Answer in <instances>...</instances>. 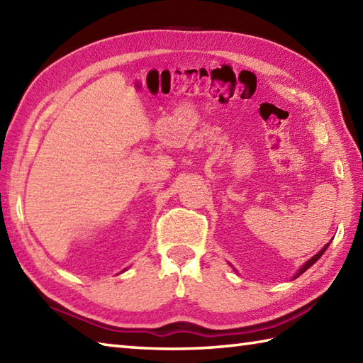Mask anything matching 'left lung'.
<instances>
[{"label": "left lung", "mask_w": 363, "mask_h": 363, "mask_svg": "<svg viewBox=\"0 0 363 363\" xmlns=\"http://www.w3.org/2000/svg\"><path fill=\"white\" fill-rule=\"evenodd\" d=\"M328 246H329V243H326L325 246H323V250H320V251H318L317 254H315V256H313V257H311L309 260H307V262H306V264H304L303 267H301V268L298 269V272H296V274H295V276H293V279H295V277H298V276H301V274H303V273L306 272V269H309V268H311V267H312V265L315 264V262H317V260H318V259H320V257L323 256V254H325V251L328 250ZM234 272H237V269H234Z\"/></svg>", "instance_id": "8db88e82"}]
</instances>
